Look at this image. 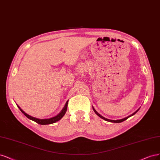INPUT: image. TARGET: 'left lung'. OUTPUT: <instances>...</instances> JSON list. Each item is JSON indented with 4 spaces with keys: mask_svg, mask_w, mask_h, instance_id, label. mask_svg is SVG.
Segmentation results:
<instances>
[{
    "mask_svg": "<svg viewBox=\"0 0 160 160\" xmlns=\"http://www.w3.org/2000/svg\"><path fill=\"white\" fill-rule=\"evenodd\" d=\"M92 108H93V110L94 111V112L96 113V114L99 117H100L102 119H103V120H106V121H108V122H114V123H120V122H123V121H124V120H127L128 118H129V117H130V116H133V115H134L139 110V109L138 110H136L134 113H133V114H132V115H130V116H128V117H126V118H123V119H121V120H109V119H107V118H104V117H103L102 116H101L99 113H98L97 112H96V110L94 109V107H92Z\"/></svg>",
    "mask_w": 160,
    "mask_h": 160,
    "instance_id": "obj_1",
    "label": "left lung"
}]
</instances>
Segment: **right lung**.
I'll return each instance as SVG.
<instances>
[{
    "mask_svg": "<svg viewBox=\"0 0 160 160\" xmlns=\"http://www.w3.org/2000/svg\"><path fill=\"white\" fill-rule=\"evenodd\" d=\"M68 100L66 102L64 108L62 110V111L59 113V114L57 116H56L52 117V118H48V119H38V118L32 117L31 116L27 114V113H25L18 105H17V106L18 107L20 110L22 112V114H24V115L25 116H27L28 118V119L31 120H32L35 122H37V123H39V124L46 125V124H51V123H55L56 122L59 121L61 119V118L64 116V114H66V110H67V107H68Z\"/></svg>",
    "mask_w": 160,
    "mask_h": 160,
    "instance_id": "obj_1",
    "label": "right lung"
}]
</instances>
